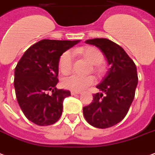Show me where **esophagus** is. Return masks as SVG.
Listing matches in <instances>:
<instances>
[{"label": "esophagus", "instance_id": "obj_1", "mask_svg": "<svg viewBox=\"0 0 155 155\" xmlns=\"http://www.w3.org/2000/svg\"><path fill=\"white\" fill-rule=\"evenodd\" d=\"M71 94H72V95H78V94H82V92H81V91H71Z\"/></svg>", "mask_w": 155, "mask_h": 155}]
</instances>
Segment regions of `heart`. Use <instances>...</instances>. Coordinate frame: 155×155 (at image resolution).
Wrapping results in <instances>:
<instances>
[{
  "instance_id": "1",
  "label": "heart",
  "mask_w": 155,
  "mask_h": 155,
  "mask_svg": "<svg viewBox=\"0 0 155 155\" xmlns=\"http://www.w3.org/2000/svg\"><path fill=\"white\" fill-rule=\"evenodd\" d=\"M76 54L82 55L87 60L93 64V72L97 75H103L106 72V68L101 63L104 60L103 53L96 47L92 46H84L77 48L73 50ZM73 58L72 52L69 50L62 54L58 60V68L63 74H68L71 72L73 68ZM95 82V78L91 75L88 76H80L73 74L66 77L63 79L62 84L64 88L72 91H82L87 87L91 86Z\"/></svg>"
}]
</instances>
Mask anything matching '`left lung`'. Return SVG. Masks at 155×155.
Segmentation results:
<instances>
[{
  "label": "left lung",
  "instance_id": "8db88e82",
  "mask_svg": "<svg viewBox=\"0 0 155 155\" xmlns=\"http://www.w3.org/2000/svg\"><path fill=\"white\" fill-rule=\"evenodd\" d=\"M86 43L100 48L110 68L97 86L101 92L93 95L91 103L83 107V115L92 126L109 128L125 118L135 98L138 84L136 66L125 50L111 40L92 39Z\"/></svg>",
  "mask_w": 155,
  "mask_h": 155
}]
</instances>
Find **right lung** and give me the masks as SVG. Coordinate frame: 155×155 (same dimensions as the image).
Here are the masks:
<instances>
[{"mask_svg":"<svg viewBox=\"0 0 155 155\" xmlns=\"http://www.w3.org/2000/svg\"><path fill=\"white\" fill-rule=\"evenodd\" d=\"M78 42L43 39L30 46L18 62L15 69V95L20 109L31 122L45 126L60 118L64 98L71 93L56 87L58 60Z\"/></svg>","mask_w":155,"mask_h":155,"instance_id":"obj_1","label":"right lung"}]
</instances>
